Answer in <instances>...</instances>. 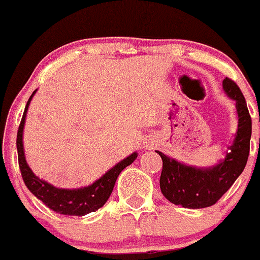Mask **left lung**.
<instances>
[{
	"mask_svg": "<svg viewBox=\"0 0 260 260\" xmlns=\"http://www.w3.org/2000/svg\"><path fill=\"white\" fill-rule=\"evenodd\" d=\"M226 96L235 101L238 130L228 146L225 158L211 167H194L176 160L156 150L163 160L160 189L174 205L204 209L215 205L233 186L246 166L251 138V119L240 88L231 79L222 81Z\"/></svg>",
	"mask_w": 260,
	"mask_h": 260,
	"instance_id": "8db88e82",
	"label": "left lung"
}]
</instances>
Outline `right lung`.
Instances as JSON below:
<instances>
[{
  "instance_id": "obj_1",
  "label": "right lung",
  "mask_w": 260,
  "mask_h": 260,
  "mask_svg": "<svg viewBox=\"0 0 260 260\" xmlns=\"http://www.w3.org/2000/svg\"><path fill=\"white\" fill-rule=\"evenodd\" d=\"M35 93H37V89L32 92L29 101H27L26 107H25L16 139L19 166L25 184L29 188V191L37 199H39L46 207H49L50 210L60 215L84 216V215L89 214V212L97 211L109 200L119 174L121 173L122 169L130 166L138 158V153L134 151L129 156H126L121 161L115 164L111 169H109L104 176L100 177L93 183L88 184V186L79 187V188H59V187L53 186L49 182L39 178L38 176H35V173L31 171L29 164H27L26 158H25L24 141H22L27 110H29L30 102H31Z\"/></svg>"
}]
</instances>
